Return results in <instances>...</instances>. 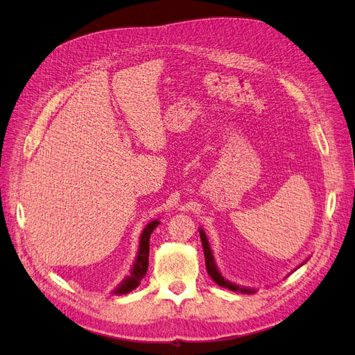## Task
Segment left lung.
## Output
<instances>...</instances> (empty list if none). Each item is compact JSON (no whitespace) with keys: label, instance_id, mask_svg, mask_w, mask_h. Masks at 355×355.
<instances>
[{"label":"left lung","instance_id":"left-lung-1","mask_svg":"<svg viewBox=\"0 0 355 355\" xmlns=\"http://www.w3.org/2000/svg\"><path fill=\"white\" fill-rule=\"evenodd\" d=\"M200 239H201V243H202V250H204V257H206V270H207V272H209V275L211 277V280L216 283V284H219V286H222V287H228L230 290H241V292H244V293H250L252 290H247V288H240V287H237L235 284H232V283H230V282H227L225 280V278L220 275V272L218 271V268H216V265H214V261H213V254H211V250H210V245H209V243H207V239H206V234H204L201 230H200Z\"/></svg>","mask_w":355,"mask_h":355}]
</instances>
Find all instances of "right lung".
<instances>
[{
  "label": "right lung",
  "mask_w": 355,
  "mask_h": 355,
  "mask_svg": "<svg viewBox=\"0 0 355 355\" xmlns=\"http://www.w3.org/2000/svg\"><path fill=\"white\" fill-rule=\"evenodd\" d=\"M158 220H153L151 223L146 225V228L142 232L141 237V244H139V253H137V259L135 262L133 270L130 272V277L125 278L123 284L116 288L115 293H128L132 292L133 288H136L141 283L142 278L146 275L148 271V261H149V237H151L153 231L157 228Z\"/></svg>",
  "instance_id": "right-lung-1"
}]
</instances>
